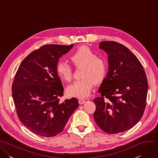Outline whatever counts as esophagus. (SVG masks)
<instances>
[{
    "instance_id": "obj_1",
    "label": "esophagus",
    "mask_w": 158,
    "mask_h": 158,
    "mask_svg": "<svg viewBox=\"0 0 158 158\" xmlns=\"http://www.w3.org/2000/svg\"><path fill=\"white\" fill-rule=\"evenodd\" d=\"M85 102V101L84 99H79V103L80 104H84Z\"/></svg>"
}]
</instances>
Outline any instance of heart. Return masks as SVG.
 Masks as SVG:
<instances>
[{"label": "heart", "mask_w": 158, "mask_h": 158, "mask_svg": "<svg viewBox=\"0 0 158 158\" xmlns=\"http://www.w3.org/2000/svg\"><path fill=\"white\" fill-rule=\"evenodd\" d=\"M70 59L76 67H83L81 80L76 81L67 89L69 96L78 98H85L91 94L94 82L99 83L104 79L107 71V64L105 59L85 46L77 49L71 54ZM56 71L58 76L64 81H70L73 72L71 66L66 62L57 63Z\"/></svg>", "instance_id": "heart-1"}]
</instances>
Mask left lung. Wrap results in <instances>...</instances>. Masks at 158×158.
<instances>
[{
	"mask_svg": "<svg viewBox=\"0 0 158 158\" xmlns=\"http://www.w3.org/2000/svg\"><path fill=\"white\" fill-rule=\"evenodd\" d=\"M99 48L108 55V73L93 101L98 126L108 134L129 130L142 118L148 84L143 67L126 47L114 41H103Z\"/></svg>",
	"mask_w": 158,
	"mask_h": 158,
	"instance_id": "obj_1",
	"label": "left lung"
}]
</instances>
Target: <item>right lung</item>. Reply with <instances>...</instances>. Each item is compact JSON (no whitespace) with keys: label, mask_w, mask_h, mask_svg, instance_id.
<instances>
[{"label":"right lung","mask_w":158,"mask_h":158,"mask_svg":"<svg viewBox=\"0 0 158 158\" xmlns=\"http://www.w3.org/2000/svg\"><path fill=\"white\" fill-rule=\"evenodd\" d=\"M45 45L21 62L12 85L17 116L29 130L42 137H52L64 128L78 107L76 98L60 102L64 88L56 67L62 56L73 47Z\"/></svg>","instance_id":"obj_1"}]
</instances>
